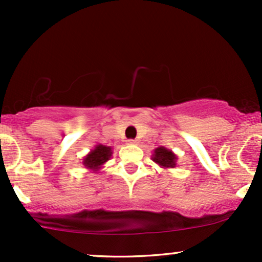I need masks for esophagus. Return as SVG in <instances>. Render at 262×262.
Segmentation results:
<instances>
[{"label": "esophagus", "mask_w": 262, "mask_h": 262, "mask_svg": "<svg viewBox=\"0 0 262 262\" xmlns=\"http://www.w3.org/2000/svg\"><path fill=\"white\" fill-rule=\"evenodd\" d=\"M127 143L128 144H137V140H135V139H129V140H127Z\"/></svg>", "instance_id": "obj_1"}]
</instances>
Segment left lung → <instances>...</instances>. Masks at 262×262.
<instances>
[{"instance_id": "8db88e82", "label": "left lung", "mask_w": 262, "mask_h": 262, "mask_svg": "<svg viewBox=\"0 0 262 262\" xmlns=\"http://www.w3.org/2000/svg\"><path fill=\"white\" fill-rule=\"evenodd\" d=\"M152 161H155L156 164L160 165L164 169H170V167L176 166V160L177 156L173 154L172 151L169 149L164 148V146H159L154 150V154L151 156Z\"/></svg>"}]
</instances>
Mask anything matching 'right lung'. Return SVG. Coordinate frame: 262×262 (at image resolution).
<instances>
[{
  "label": "right lung",
  "mask_w": 262,
  "mask_h": 262,
  "mask_svg": "<svg viewBox=\"0 0 262 262\" xmlns=\"http://www.w3.org/2000/svg\"><path fill=\"white\" fill-rule=\"evenodd\" d=\"M112 156V148L111 146L102 145V144H98V145L95 146V149L91 150L85 156L82 164L85 165L87 169L92 171H98L102 167V165L106 164V162L110 160V158Z\"/></svg>",
  "instance_id": "right-lung-1"
}]
</instances>
